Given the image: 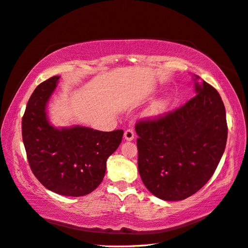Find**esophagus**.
I'll return each mask as SVG.
<instances>
[{"label":"esophagus","instance_id":"34e87169","mask_svg":"<svg viewBox=\"0 0 248 248\" xmlns=\"http://www.w3.org/2000/svg\"><path fill=\"white\" fill-rule=\"evenodd\" d=\"M134 132H133V130L131 129H128L124 131V139H126V140H133L134 139Z\"/></svg>","mask_w":248,"mask_h":248}]
</instances>
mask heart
I'll use <instances>...</instances> for the list:
<instances>
[{
	"mask_svg": "<svg viewBox=\"0 0 248 248\" xmlns=\"http://www.w3.org/2000/svg\"><path fill=\"white\" fill-rule=\"evenodd\" d=\"M168 105H169L168 99H162V100L157 101V103H155L151 107L150 114L151 115H160V114H162L164 111H166Z\"/></svg>",
	"mask_w": 248,
	"mask_h": 248,
	"instance_id": "1",
	"label": "heart"
}]
</instances>
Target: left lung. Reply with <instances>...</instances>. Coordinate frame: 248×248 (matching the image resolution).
<instances>
[{"label":"left lung","mask_w":248,"mask_h":248,"mask_svg":"<svg viewBox=\"0 0 248 248\" xmlns=\"http://www.w3.org/2000/svg\"><path fill=\"white\" fill-rule=\"evenodd\" d=\"M197 95L174 111L140 118L138 170L143 185L158 198H187L214 175L227 139L223 101L218 91L202 80Z\"/></svg>","instance_id":"obj_1"}]
</instances>
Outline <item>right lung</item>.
Here are the masks:
<instances>
[{"instance_id":"obj_1","label":"right lung","mask_w":248,"mask_h":248,"mask_svg":"<svg viewBox=\"0 0 248 248\" xmlns=\"http://www.w3.org/2000/svg\"><path fill=\"white\" fill-rule=\"evenodd\" d=\"M59 78L41 82L31 94L22 118L23 142L30 169L44 186L62 196H85L103 181L108 157L119 147L124 131L50 125L46 104Z\"/></svg>"}]
</instances>
